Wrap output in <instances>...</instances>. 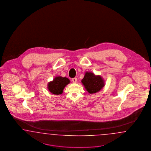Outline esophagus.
Wrapping results in <instances>:
<instances>
[{
	"label": "esophagus",
	"mask_w": 151,
	"mask_h": 151,
	"mask_svg": "<svg viewBox=\"0 0 151 151\" xmlns=\"http://www.w3.org/2000/svg\"><path fill=\"white\" fill-rule=\"evenodd\" d=\"M72 81H73V83H76V82H77V78H72Z\"/></svg>",
	"instance_id": "esophagus-1"
}]
</instances>
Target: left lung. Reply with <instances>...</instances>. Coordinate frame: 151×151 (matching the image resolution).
<instances>
[{"label":"left lung","mask_w":151,"mask_h":151,"mask_svg":"<svg viewBox=\"0 0 151 151\" xmlns=\"http://www.w3.org/2000/svg\"><path fill=\"white\" fill-rule=\"evenodd\" d=\"M81 82L90 93H95L100 91L105 85L104 81L100 76H96L94 73L90 72L85 73Z\"/></svg>","instance_id":"1"}]
</instances>
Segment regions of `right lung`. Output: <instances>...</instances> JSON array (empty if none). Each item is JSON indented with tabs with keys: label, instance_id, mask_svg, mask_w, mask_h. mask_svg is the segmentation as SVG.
Returning a JSON list of instances; mask_svg holds the SVG:
<instances>
[{
	"label": "right lung",
	"instance_id": "1",
	"mask_svg": "<svg viewBox=\"0 0 151 151\" xmlns=\"http://www.w3.org/2000/svg\"><path fill=\"white\" fill-rule=\"evenodd\" d=\"M70 82L69 78L58 76L48 83V90L54 95H60L63 93L64 87Z\"/></svg>",
	"mask_w": 151,
	"mask_h": 151
}]
</instances>
